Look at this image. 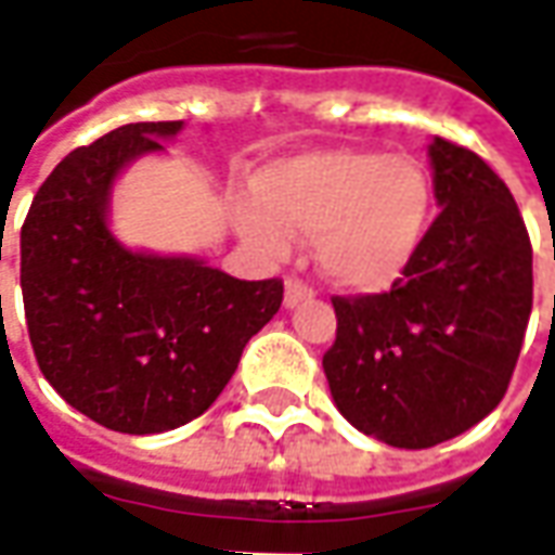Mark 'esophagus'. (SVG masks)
Returning a JSON list of instances; mask_svg holds the SVG:
<instances>
[{
	"label": "esophagus",
	"mask_w": 555,
	"mask_h": 555,
	"mask_svg": "<svg viewBox=\"0 0 555 555\" xmlns=\"http://www.w3.org/2000/svg\"><path fill=\"white\" fill-rule=\"evenodd\" d=\"M312 297L314 288L309 282H302V279L297 276H288V282H285V306H288V309L300 306V302H309Z\"/></svg>",
	"instance_id": "esophagus-1"
}]
</instances>
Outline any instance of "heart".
<instances>
[{"instance_id":"1","label":"heart","mask_w":555,"mask_h":555,"mask_svg":"<svg viewBox=\"0 0 555 555\" xmlns=\"http://www.w3.org/2000/svg\"><path fill=\"white\" fill-rule=\"evenodd\" d=\"M237 231L267 258L314 237V258L348 291H386L416 261L430 225V183L410 157L330 147L267 166Z\"/></svg>"}]
</instances>
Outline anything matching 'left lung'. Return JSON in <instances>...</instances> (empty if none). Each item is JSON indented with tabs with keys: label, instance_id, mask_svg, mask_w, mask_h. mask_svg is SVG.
I'll return each instance as SVG.
<instances>
[{
	"label": "left lung",
	"instance_id": "left-lung-1",
	"mask_svg": "<svg viewBox=\"0 0 555 555\" xmlns=\"http://www.w3.org/2000/svg\"><path fill=\"white\" fill-rule=\"evenodd\" d=\"M428 154L440 217L392 288L333 297L324 353L341 416L396 449H428L488 416L532 312V243L508 186L449 139Z\"/></svg>",
	"mask_w": 555,
	"mask_h": 555
}]
</instances>
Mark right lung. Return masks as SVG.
<instances>
[{"mask_svg":"<svg viewBox=\"0 0 555 555\" xmlns=\"http://www.w3.org/2000/svg\"><path fill=\"white\" fill-rule=\"evenodd\" d=\"M181 121H139L70 151L20 231L35 360L70 408L121 434L202 416L246 341L279 312L282 279L246 282L195 258L130 253L106 229L115 175Z\"/></svg>","mask_w":555,"mask_h":555,"instance_id":"right-lung-1","label":"right lung"}]
</instances>
